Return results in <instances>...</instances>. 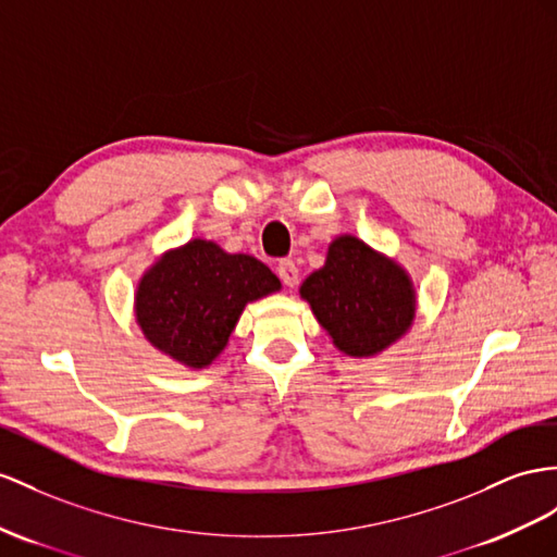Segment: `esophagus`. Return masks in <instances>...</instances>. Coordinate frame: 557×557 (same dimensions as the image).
I'll return each mask as SVG.
<instances>
[{
  "label": "esophagus",
  "mask_w": 557,
  "mask_h": 557,
  "mask_svg": "<svg viewBox=\"0 0 557 557\" xmlns=\"http://www.w3.org/2000/svg\"><path fill=\"white\" fill-rule=\"evenodd\" d=\"M277 275L282 280V284H287V287H296L298 284V268L292 259H284L277 263Z\"/></svg>",
  "instance_id": "obj_1"
}]
</instances>
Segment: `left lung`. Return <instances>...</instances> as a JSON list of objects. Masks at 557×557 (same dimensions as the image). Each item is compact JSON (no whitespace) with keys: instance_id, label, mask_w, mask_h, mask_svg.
<instances>
[{"instance_id":"8db88e82","label":"left lung","mask_w":557,"mask_h":557,"mask_svg":"<svg viewBox=\"0 0 557 557\" xmlns=\"http://www.w3.org/2000/svg\"><path fill=\"white\" fill-rule=\"evenodd\" d=\"M301 298L350 358H374L393 346L417 312L407 270L352 235L332 242L324 265L301 284Z\"/></svg>"}]
</instances>
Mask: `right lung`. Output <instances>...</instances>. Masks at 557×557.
Returning <instances> with one entry per match:
<instances>
[{"label":"right lung","mask_w":557,"mask_h":557,"mask_svg":"<svg viewBox=\"0 0 557 557\" xmlns=\"http://www.w3.org/2000/svg\"><path fill=\"white\" fill-rule=\"evenodd\" d=\"M280 287L273 270L253 256L190 239L140 277L136 322L157 350L202 369L219 358L245 306Z\"/></svg>","instance_id":"add662e5"}]
</instances>
